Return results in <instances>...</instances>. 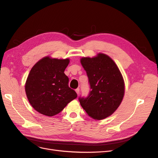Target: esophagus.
<instances>
[{"label": "esophagus", "mask_w": 158, "mask_h": 158, "mask_svg": "<svg viewBox=\"0 0 158 158\" xmlns=\"http://www.w3.org/2000/svg\"><path fill=\"white\" fill-rule=\"evenodd\" d=\"M75 91H76V94H77L78 95L80 94V89L79 88H77V89H75Z\"/></svg>", "instance_id": "obj_1"}]
</instances>
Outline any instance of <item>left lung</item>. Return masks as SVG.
Returning a JSON list of instances; mask_svg holds the SVG:
<instances>
[{
  "mask_svg": "<svg viewBox=\"0 0 158 158\" xmlns=\"http://www.w3.org/2000/svg\"><path fill=\"white\" fill-rule=\"evenodd\" d=\"M80 61L90 87L87 97L78 98L81 106L95 120L106 118L114 112L123 100L125 85L122 75L114 62L106 55L84 57Z\"/></svg>",
  "mask_w": 158,
  "mask_h": 158,
  "instance_id": "1",
  "label": "left lung"
}]
</instances>
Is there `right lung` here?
Listing matches in <instances>:
<instances>
[{
	"mask_svg": "<svg viewBox=\"0 0 158 158\" xmlns=\"http://www.w3.org/2000/svg\"><path fill=\"white\" fill-rule=\"evenodd\" d=\"M69 59L45 57L33 66L26 80L25 90L31 106L44 115L59 113L69 102L77 98L69 88L64 70Z\"/></svg>",
	"mask_w": 158,
	"mask_h": 158,
	"instance_id": "obj_1",
	"label": "right lung"
}]
</instances>
